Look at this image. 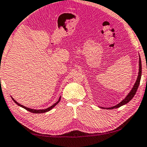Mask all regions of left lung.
I'll return each mask as SVG.
<instances>
[{
  "instance_id": "obj_1",
  "label": "left lung",
  "mask_w": 147,
  "mask_h": 147,
  "mask_svg": "<svg viewBox=\"0 0 147 147\" xmlns=\"http://www.w3.org/2000/svg\"><path fill=\"white\" fill-rule=\"evenodd\" d=\"M141 73H142V66H141V58H140L139 56V75L138 77H137V81L136 82H135V85L134 87L132 88L131 91L129 92V93L127 96L125 97V98L123 99V100L121 101V102H119L118 105L114 106V107H110V108H106L107 109H109V110H111V109H114V108H119L121 107V106H123L124 105H125V104L128 103L129 101L131 100V99L134 98V96H135V93H136V92L137 91V89H138L139 87V85L140 84V81H141ZM102 108H105L102 107Z\"/></svg>"
}]
</instances>
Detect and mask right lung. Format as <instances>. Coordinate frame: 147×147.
Wrapping results in <instances>:
<instances>
[{"label":"right lung","instance_id":"right-lung-1","mask_svg":"<svg viewBox=\"0 0 147 147\" xmlns=\"http://www.w3.org/2000/svg\"><path fill=\"white\" fill-rule=\"evenodd\" d=\"M12 98V100L14 101V102L15 103H16L18 105V106H20V107H22V108H24V109H26V110H28V111H29V112H32V113H35V114H40V113H45V112H48V111H49V110H51L52 108H54L55 107V106L57 105V104L60 102V99H61V96L60 97V98H59V100H58L57 102H56L55 104H54L53 105H52L51 107H50L49 108H46V109H44V110H34V109H31V108H27V107H24V106H23V105H20V104H19V103H18L14 99H13V98Z\"/></svg>","mask_w":147,"mask_h":147}]
</instances>
